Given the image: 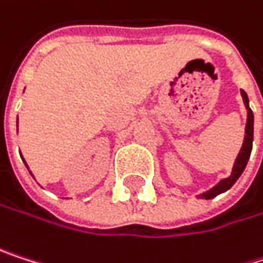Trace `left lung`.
Masks as SVG:
<instances>
[{"label":"left lung","instance_id":"obj_1","mask_svg":"<svg viewBox=\"0 0 263 263\" xmlns=\"http://www.w3.org/2000/svg\"><path fill=\"white\" fill-rule=\"evenodd\" d=\"M240 93H242L243 103H245V106H247L248 118H247V126H245V139H243V145H242L240 153H239V156H237V159H236V162H234L233 173H231L230 177L220 180V182H219L216 186H213L210 191H205V193L199 194V196H197L199 199H206V200H210V199H214L216 196H219V194L228 191V190L237 182V179L242 176V173H243V170H245V166H247V163H248V159H250V156H251V149H253L254 115H253V110H251L250 106H248V95L245 93V90H240Z\"/></svg>","mask_w":263,"mask_h":263}]
</instances>
